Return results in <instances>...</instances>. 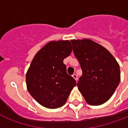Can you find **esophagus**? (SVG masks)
<instances>
[{
	"label": "esophagus",
	"instance_id": "1",
	"mask_svg": "<svg viewBox=\"0 0 128 128\" xmlns=\"http://www.w3.org/2000/svg\"><path fill=\"white\" fill-rule=\"evenodd\" d=\"M72 77L75 79L76 80H78V76H77L76 74H73V75H72Z\"/></svg>",
	"mask_w": 128,
	"mask_h": 128
}]
</instances>
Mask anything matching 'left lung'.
<instances>
[{"instance_id": "8db88e82", "label": "left lung", "mask_w": 128, "mask_h": 128, "mask_svg": "<svg viewBox=\"0 0 128 128\" xmlns=\"http://www.w3.org/2000/svg\"><path fill=\"white\" fill-rule=\"evenodd\" d=\"M71 42L82 71L77 83L78 90L89 105L103 104L119 85V63L106 48L89 39L72 40Z\"/></svg>"}]
</instances>
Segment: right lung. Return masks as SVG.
I'll return each instance as SVG.
<instances>
[{"label":"right lung","mask_w":128,"mask_h":128,"mask_svg":"<svg viewBox=\"0 0 128 128\" xmlns=\"http://www.w3.org/2000/svg\"><path fill=\"white\" fill-rule=\"evenodd\" d=\"M72 51L70 41L58 40L46 44L34 55L26 83L30 96L42 106L51 109L63 106L76 84L63 63Z\"/></svg>","instance_id":"right-lung-1"}]
</instances>
